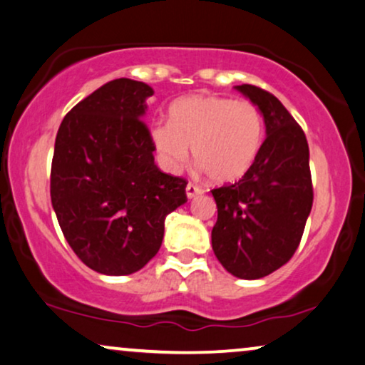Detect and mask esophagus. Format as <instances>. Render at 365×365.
<instances>
[{"instance_id":"obj_1","label":"esophagus","mask_w":365,"mask_h":365,"mask_svg":"<svg viewBox=\"0 0 365 365\" xmlns=\"http://www.w3.org/2000/svg\"><path fill=\"white\" fill-rule=\"evenodd\" d=\"M202 193H203V188L195 185V183H188V185H187V197H188V198H193V197H197V195H202Z\"/></svg>"}]
</instances>
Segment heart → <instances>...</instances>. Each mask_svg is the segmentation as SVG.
<instances>
[{
  "mask_svg": "<svg viewBox=\"0 0 365 365\" xmlns=\"http://www.w3.org/2000/svg\"><path fill=\"white\" fill-rule=\"evenodd\" d=\"M168 121H155L150 138L160 162L178 172L190 155L212 182L230 183L244 177L264 143V118L249 100L192 95L170 106Z\"/></svg>",
  "mask_w": 365,
  "mask_h": 365,
  "instance_id": "1",
  "label": "heart"
}]
</instances>
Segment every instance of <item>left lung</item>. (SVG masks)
I'll return each instance as SVG.
<instances>
[{
	"mask_svg": "<svg viewBox=\"0 0 365 365\" xmlns=\"http://www.w3.org/2000/svg\"><path fill=\"white\" fill-rule=\"evenodd\" d=\"M264 115L267 138L249 172L213 188L217 223L212 249L232 275L255 280L292 259L314 202L304 130L269 91L235 86Z\"/></svg>",
	"mask_w": 365,
	"mask_h": 365,
	"instance_id": "1",
	"label": "left lung"
}]
</instances>
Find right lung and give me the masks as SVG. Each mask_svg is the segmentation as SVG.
<instances>
[{"label": "right lung", "mask_w": 365, "mask_h": 365, "mask_svg": "<svg viewBox=\"0 0 365 365\" xmlns=\"http://www.w3.org/2000/svg\"><path fill=\"white\" fill-rule=\"evenodd\" d=\"M153 90L118 78L73 106L58 130L50 193L78 259L105 275H130L162 247L165 217L187 202V180L155 165L142 116Z\"/></svg>", "instance_id": "add662e5"}]
</instances>
